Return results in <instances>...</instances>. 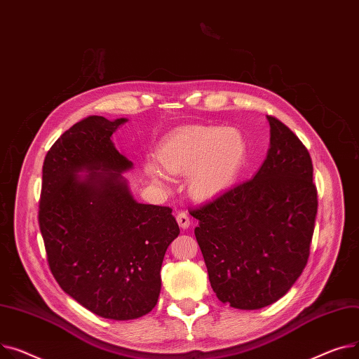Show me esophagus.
<instances>
[{
    "mask_svg": "<svg viewBox=\"0 0 359 359\" xmlns=\"http://www.w3.org/2000/svg\"><path fill=\"white\" fill-rule=\"evenodd\" d=\"M177 222H178L181 229H188L189 224H191V220H189V217L185 213H182V212L177 215Z\"/></svg>",
    "mask_w": 359,
    "mask_h": 359,
    "instance_id": "esophagus-1",
    "label": "esophagus"
}]
</instances>
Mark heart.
I'll use <instances>...</instances> for the list:
<instances>
[{
	"label": "heart",
	"mask_w": 359,
	"mask_h": 359,
	"mask_svg": "<svg viewBox=\"0 0 359 359\" xmlns=\"http://www.w3.org/2000/svg\"><path fill=\"white\" fill-rule=\"evenodd\" d=\"M249 147L245 135L223 126H194L174 132L158 147L156 159L165 171L188 174V188L196 198H212L233 184L245 170ZM146 174L155 182L163 181L154 163Z\"/></svg>",
	"instance_id": "obj_1"
}]
</instances>
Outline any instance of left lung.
<instances>
[{
    "mask_svg": "<svg viewBox=\"0 0 359 359\" xmlns=\"http://www.w3.org/2000/svg\"><path fill=\"white\" fill-rule=\"evenodd\" d=\"M255 177L191 210L208 280L222 303L257 310L280 300L302 276L318 215L306 146L278 118Z\"/></svg>",
    "mask_w": 359,
    "mask_h": 359,
    "instance_id": "left-lung-1",
    "label": "left lung"
}]
</instances>
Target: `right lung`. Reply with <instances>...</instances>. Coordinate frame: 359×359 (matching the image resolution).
Listing matches in <instances>:
<instances>
[{
  "instance_id": "add662e5",
  "label": "right lung",
  "mask_w": 359,
  "mask_h": 359,
  "mask_svg": "<svg viewBox=\"0 0 359 359\" xmlns=\"http://www.w3.org/2000/svg\"><path fill=\"white\" fill-rule=\"evenodd\" d=\"M126 121L90 116L63 133L45 158L39 203L55 280L111 320L137 319L156 306L165 252L180 235L172 208L137 203L121 175L133 163L111 135Z\"/></svg>"
}]
</instances>
